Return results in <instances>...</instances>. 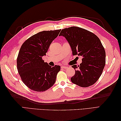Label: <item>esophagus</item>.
I'll return each mask as SVG.
<instances>
[{
  "label": "esophagus",
  "instance_id": "obj_1",
  "mask_svg": "<svg viewBox=\"0 0 121 121\" xmlns=\"http://www.w3.org/2000/svg\"><path fill=\"white\" fill-rule=\"evenodd\" d=\"M68 68V67H66V66H61V69H67Z\"/></svg>",
  "mask_w": 121,
  "mask_h": 121
}]
</instances>
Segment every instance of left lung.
Here are the masks:
<instances>
[{"mask_svg":"<svg viewBox=\"0 0 121 121\" xmlns=\"http://www.w3.org/2000/svg\"><path fill=\"white\" fill-rule=\"evenodd\" d=\"M59 36L66 39L73 56L82 57L80 65L72 66L75 69L72 82L82 87L93 85L99 78L105 64V52L100 39L92 32L77 27L64 29Z\"/></svg>","mask_w":121,"mask_h":121,"instance_id":"1","label":"left lung"}]
</instances>
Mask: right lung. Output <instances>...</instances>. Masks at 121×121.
<instances>
[{
    "mask_svg": "<svg viewBox=\"0 0 121 121\" xmlns=\"http://www.w3.org/2000/svg\"><path fill=\"white\" fill-rule=\"evenodd\" d=\"M61 30L43 31L31 36L22 45L17 58V69L23 83L30 89L42 92L56 82L60 67H52L42 57Z\"/></svg>",
    "mask_w": 121,
    "mask_h": 121,
    "instance_id": "1",
    "label": "right lung"
}]
</instances>
